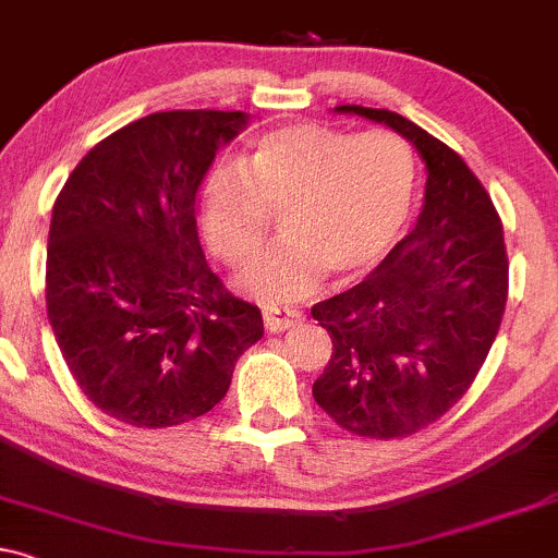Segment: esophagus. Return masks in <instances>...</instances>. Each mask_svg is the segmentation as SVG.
I'll list each match as a JSON object with an SVG mask.
<instances>
[{"instance_id": "obj_1", "label": "esophagus", "mask_w": 558, "mask_h": 558, "mask_svg": "<svg viewBox=\"0 0 558 558\" xmlns=\"http://www.w3.org/2000/svg\"><path fill=\"white\" fill-rule=\"evenodd\" d=\"M303 319V314L298 308H287V305H266L263 308V325L268 332H281V329L295 327Z\"/></svg>"}]
</instances>
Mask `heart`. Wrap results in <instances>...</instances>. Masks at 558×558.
Masks as SVG:
<instances>
[{
  "label": "heart",
  "mask_w": 558,
  "mask_h": 558,
  "mask_svg": "<svg viewBox=\"0 0 558 558\" xmlns=\"http://www.w3.org/2000/svg\"><path fill=\"white\" fill-rule=\"evenodd\" d=\"M417 165L391 130L353 135L287 124L260 135L242 161H220L202 189V233L226 266L255 255L281 213L287 233L244 271L242 287L268 301L298 298L327 268L369 271L412 215Z\"/></svg>",
  "instance_id": "1"
}]
</instances>
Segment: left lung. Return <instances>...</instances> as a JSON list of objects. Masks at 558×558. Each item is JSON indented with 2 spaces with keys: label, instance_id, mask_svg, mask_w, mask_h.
<instances>
[{
  "label": "left lung",
  "instance_id": "8db88e82",
  "mask_svg": "<svg viewBox=\"0 0 558 558\" xmlns=\"http://www.w3.org/2000/svg\"><path fill=\"white\" fill-rule=\"evenodd\" d=\"M335 111L397 130L428 170L415 229L359 284L311 308L332 340L316 404L351 434L401 439L452 410L493 349L508 301L502 223L447 143L386 109Z\"/></svg>",
  "mask_w": 558,
  "mask_h": 558
}]
</instances>
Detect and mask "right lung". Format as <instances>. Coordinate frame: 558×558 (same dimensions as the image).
Wrapping results in <instances>:
<instances>
[{
	"label": "right lung",
	"instance_id": "obj_1",
	"mask_svg": "<svg viewBox=\"0 0 558 558\" xmlns=\"http://www.w3.org/2000/svg\"><path fill=\"white\" fill-rule=\"evenodd\" d=\"M242 111H159L93 146L52 207L47 319L100 412L170 428L213 410L263 338L257 305L207 268L194 202Z\"/></svg>",
	"mask_w": 558,
	"mask_h": 558
}]
</instances>
